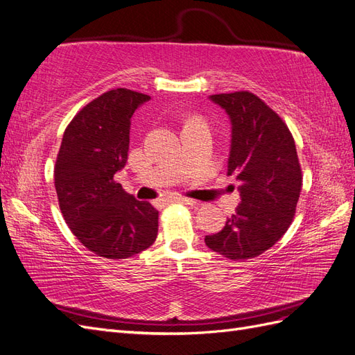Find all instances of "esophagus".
<instances>
[{"mask_svg": "<svg viewBox=\"0 0 355 355\" xmlns=\"http://www.w3.org/2000/svg\"><path fill=\"white\" fill-rule=\"evenodd\" d=\"M167 202H171V201H179V202H184V204H188V206H196L197 201L192 200V198H187V197H175V198H168V200H164Z\"/></svg>", "mask_w": 355, "mask_h": 355, "instance_id": "obj_1", "label": "esophagus"}]
</instances>
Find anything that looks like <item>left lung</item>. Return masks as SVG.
Returning a JSON list of instances; mask_svg holds the SVG:
<instances>
[{
  "label": "left lung",
  "mask_w": 355,
  "mask_h": 355,
  "mask_svg": "<svg viewBox=\"0 0 355 355\" xmlns=\"http://www.w3.org/2000/svg\"><path fill=\"white\" fill-rule=\"evenodd\" d=\"M227 112L231 145L227 175L239 182L241 202L206 245L232 261L259 256L293 220L302 187L296 146L287 125L250 92L211 94Z\"/></svg>",
  "instance_id": "left-lung-1"
}]
</instances>
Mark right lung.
<instances>
[{
    "label": "right lung",
    "instance_id": "1",
    "mask_svg": "<svg viewBox=\"0 0 355 355\" xmlns=\"http://www.w3.org/2000/svg\"><path fill=\"white\" fill-rule=\"evenodd\" d=\"M148 101L127 89L106 92L63 133L55 168L62 214L83 245L106 259H127L157 239L158 211L114 180L127 163L132 116Z\"/></svg>",
    "mask_w": 355,
    "mask_h": 355
}]
</instances>
